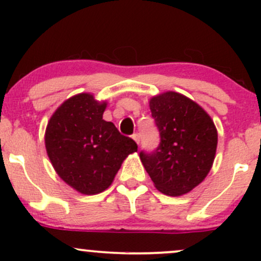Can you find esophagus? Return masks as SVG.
<instances>
[{"label":"esophagus","mask_w":261,"mask_h":261,"mask_svg":"<svg viewBox=\"0 0 261 261\" xmlns=\"http://www.w3.org/2000/svg\"><path fill=\"white\" fill-rule=\"evenodd\" d=\"M133 139L135 140V142L137 143V145H140V141H141V137H140V134H134L133 135Z\"/></svg>","instance_id":"34e87169"}]
</instances>
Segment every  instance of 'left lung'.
I'll return each instance as SVG.
<instances>
[{"instance_id": "1", "label": "left lung", "mask_w": 261, "mask_h": 261, "mask_svg": "<svg viewBox=\"0 0 261 261\" xmlns=\"http://www.w3.org/2000/svg\"><path fill=\"white\" fill-rule=\"evenodd\" d=\"M161 142L140 158L154 187L169 196L193 190L208 174L217 148V130L199 104L176 92L149 100Z\"/></svg>"}]
</instances>
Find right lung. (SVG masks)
Masks as SVG:
<instances>
[{
	"instance_id": "obj_1",
	"label": "right lung",
	"mask_w": 261,
	"mask_h": 261,
	"mask_svg": "<svg viewBox=\"0 0 261 261\" xmlns=\"http://www.w3.org/2000/svg\"><path fill=\"white\" fill-rule=\"evenodd\" d=\"M107 101L91 93L68 98L53 114L45 147L54 169L81 194L95 195L112 185L121 163L137 151L136 142L103 120Z\"/></svg>"
}]
</instances>
